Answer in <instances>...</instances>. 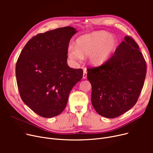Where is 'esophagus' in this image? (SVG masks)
I'll use <instances>...</instances> for the list:
<instances>
[{"label": "esophagus", "instance_id": "obj_1", "mask_svg": "<svg viewBox=\"0 0 153 153\" xmlns=\"http://www.w3.org/2000/svg\"><path fill=\"white\" fill-rule=\"evenodd\" d=\"M87 72L86 71V70L84 71V73H83V79H86L87 78Z\"/></svg>", "mask_w": 153, "mask_h": 153}]
</instances>
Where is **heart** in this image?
I'll use <instances>...</instances> for the list:
<instances>
[{
    "label": "heart",
    "mask_w": 153,
    "mask_h": 153,
    "mask_svg": "<svg viewBox=\"0 0 153 153\" xmlns=\"http://www.w3.org/2000/svg\"><path fill=\"white\" fill-rule=\"evenodd\" d=\"M118 39L108 32L101 30L82 35L76 40V46L68 47V58L72 61L81 60L82 56H87L94 65L106 62L114 54L118 47Z\"/></svg>",
    "instance_id": "1"
}]
</instances>
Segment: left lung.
Wrapping results in <instances>:
<instances>
[{
	"label": "left lung",
	"instance_id": "left-lung-1",
	"mask_svg": "<svg viewBox=\"0 0 153 153\" xmlns=\"http://www.w3.org/2000/svg\"><path fill=\"white\" fill-rule=\"evenodd\" d=\"M87 70L94 109L102 117L114 118L137 102L146 74V62L138 45L126 36L106 62Z\"/></svg>",
	"mask_w": 153,
	"mask_h": 153
}]
</instances>
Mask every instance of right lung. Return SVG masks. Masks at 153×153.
I'll return each mask as SVG.
<instances>
[{
  "instance_id": "add662e5",
  "label": "right lung",
  "mask_w": 153,
  "mask_h": 153,
  "mask_svg": "<svg viewBox=\"0 0 153 153\" xmlns=\"http://www.w3.org/2000/svg\"><path fill=\"white\" fill-rule=\"evenodd\" d=\"M76 32L73 27H65L34 36L16 63L21 99L42 117L61 114L72 87L82 78V69L71 68L67 64L68 47Z\"/></svg>"
}]
</instances>
